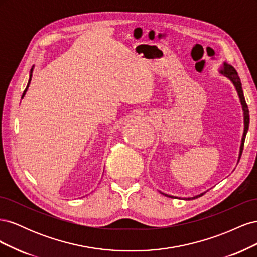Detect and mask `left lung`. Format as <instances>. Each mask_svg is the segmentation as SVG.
Wrapping results in <instances>:
<instances>
[{"mask_svg":"<svg viewBox=\"0 0 257 257\" xmlns=\"http://www.w3.org/2000/svg\"><path fill=\"white\" fill-rule=\"evenodd\" d=\"M221 74H223L225 77H227V78L232 82V84L235 85L236 88V91L238 93V96H239V99H240V103H241V106H242V110H243V122H244V131H243V135H242V139H241V146H240V151H239V159H238V163L240 161V158H241V154H242V151H243V145H244V141H245V136H246V133H247V130H248V123H250V115H248V108H247V105L245 103V98H244V95H243V91H242V85H241V81H240V78L238 76V73L236 72V69L232 67L231 65L227 64L226 62H224V64L221 68L220 71ZM162 193V192H161ZM204 193L199 194V195H196L194 197H189V198H183L185 200H191V199H195V198H198L200 196H203ZM163 195H165L167 197H170V198H178V197H175V196H172V195H167V194H164L162 193ZM180 198V197H179Z\"/></svg>","mask_w":257,"mask_h":257,"instance_id":"left-lung-1","label":"left lung"}]
</instances>
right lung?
<instances>
[{
  "label": "right lung",
  "instance_id": "obj_1",
  "mask_svg": "<svg viewBox=\"0 0 257 257\" xmlns=\"http://www.w3.org/2000/svg\"><path fill=\"white\" fill-rule=\"evenodd\" d=\"M32 72H33V67L31 68V73H30V78H29V82H28V85H27V88H26V90L23 91V94H22V97L21 98H23V96L26 95V92H27V90H28V88H29V85H30V82H31V79H32Z\"/></svg>",
  "mask_w": 257,
  "mask_h": 257
}]
</instances>
